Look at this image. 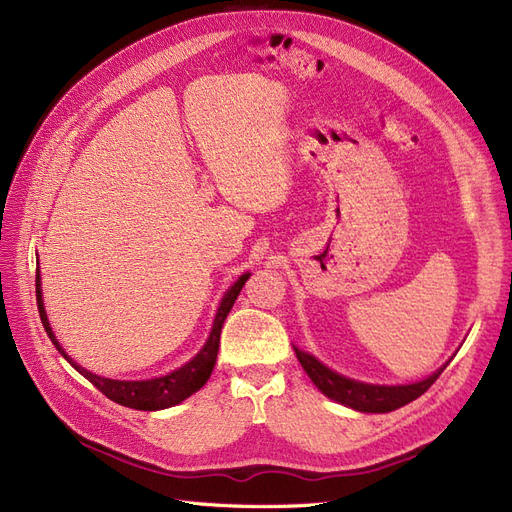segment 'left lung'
<instances>
[{"instance_id": "obj_1", "label": "left lung", "mask_w": 512, "mask_h": 512, "mask_svg": "<svg viewBox=\"0 0 512 512\" xmlns=\"http://www.w3.org/2000/svg\"><path fill=\"white\" fill-rule=\"evenodd\" d=\"M293 349L300 359L302 368L310 376V381L315 383L327 398H332L344 406L361 410V412H391L395 408L406 406L408 402L417 400L421 393L430 389L436 383V378L442 374V370L447 368L444 366L438 372H434L430 378H425V381L412 383V385H393V387L368 385L329 370L317 357L300 351L298 346H293Z\"/></svg>"}]
</instances>
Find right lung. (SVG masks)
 Listing matches in <instances>:
<instances>
[{
  "instance_id": "right-lung-1",
  "label": "right lung",
  "mask_w": 512,
  "mask_h": 512,
  "mask_svg": "<svg viewBox=\"0 0 512 512\" xmlns=\"http://www.w3.org/2000/svg\"><path fill=\"white\" fill-rule=\"evenodd\" d=\"M251 274H242L236 283L232 285L225 295L223 302L217 310V317H214L212 323V332L204 344V349L197 353L189 364H185L183 368H178L166 376H157V378H146V381H112V378H104L97 376L85 368H80L76 361H72V357L65 355V351L61 349V344L57 342L51 323L46 319V310L42 304V291H40V272H36V298H38V312L42 325L46 329L48 338L53 340V344L57 346V351L70 361V364L91 381L97 389H100L106 398H110L112 402H117L121 406L127 408H136V410H161V408H170L176 406L183 400H187L189 395H193L197 389H202L204 383L210 378L214 361H217V353H219V340H221V327L232 310L240 289L244 287L246 280H249Z\"/></svg>"
}]
</instances>
